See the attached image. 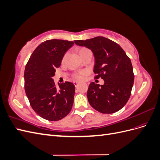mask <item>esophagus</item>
Here are the masks:
<instances>
[{
    "instance_id": "34e87169",
    "label": "esophagus",
    "mask_w": 160,
    "mask_h": 160,
    "mask_svg": "<svg viewBox=\"0 0 160 160\" xmlns=\"http://www.w3.org/2000/svg\"><path fill=\"white\" fill-rule=\"evenodd\" d=\"M73 83H74V85H75V87H77V85H78V84L79 83V81H73Z\"/></svg>"
}]
</instances>
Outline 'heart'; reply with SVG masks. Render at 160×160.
I'll list each match as a JSON object with an SVG mask.
<instances>
[{"mask_svg":"<svg viewBox=\"0 0 160 160\" xmlns=\"http://www.w3.org/2000/svg\"><path fill=\"white\" fill-rule=\"evenodd\" d=\"M88 49H86V48H83V49H81L79 51V55H81L82 53L84 52L85 51H88ZM65 57H66V55H64L63 58H62V61H64V59H65ZM88 74V72H87V71H79V72H75V73L72 75V77H73V78L75 79H77V80H82L84 79L85 76Z\"/></svg>","mask_w":160,"mask_h":160,"instance_id":"b5f03b06","label":"heart"}]
</instances>
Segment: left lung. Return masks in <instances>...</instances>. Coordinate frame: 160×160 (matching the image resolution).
Returning a JSON list of instances; mask_svg holds the SVG:
<instances>
[{"instance_id":"left-lung-1","label":"left lung","mask_w":160,"mask_h":160,"mask_svg":"<svg viewBox=\"0 0 160 160\" xmlns=\"http://www.w3.org/2000/svg\"><path fill=\"white\" fill-rule=\"evenodd\" d=\"M76 45L91 49L95 57V78L103 85L90 83L87 96L93 109L102 113H113L129 100L134 81L129 58L118 43L103 37L75 41Z\"/></svg>"}]
</instances>
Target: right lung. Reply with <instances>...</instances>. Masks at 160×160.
Masks as SVG:
<instances>
[{"label":"right lung","mask_w":160,"mask_h":160,"mask_svg":"<svg viewBox=\"0 0 160 160\" xmlns=\"http://www.w3.org/2000/svg\"><path fill=\"white\" fill-rule=\"evenodd\" d=\"M73 41L47 40L31 55L25 69V89L32 109L43 119L58 121L69 113L74 101L75 85L71 82L58 83L52 77L59 67L65 53Z\"/></svg>","instance_id":"1"}]
</instances>
